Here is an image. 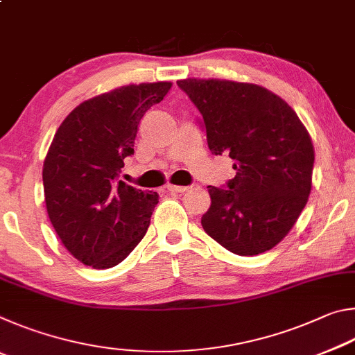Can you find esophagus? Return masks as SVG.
I'll list each match as a JSON object with an SVG mask.
<instances>
[{"mask_svg":"<svg viewBox=\"0 0 355 355\" xmlns=\"http://www.w3.org/2000/svg\"><path fill=\"white\" fill-rule=\"evenodd\" d=\"M167 189H169L171 192H186L189 188L188 186H175V184H169L167 186Z\"/></svg>","mask_w":355,"mask_h":355,"instance_id":"1","label":"esophagus"}]
</instances>
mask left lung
Returning a JSON list of instances; mask_svg holds the SVG:
<instances>
[{
  "mask_svg": "<svg viewBox=\"0 0 355 355\" xmlns=\"http://www.w3.org/2000/svg\"><path fill=\"white\" fill-rule=\"evenodd\" d=\"M177 84L197 106L213 155L233 159L225 188L208 186L202 227L236 255L271 250L309 202L315 148L305 125L279 95L252 83L186 78Z\"/></svg>",
  "mask_w": 355,
  "mask_h": 355,
  "instance_id": "obj_1",
  "label": "left lung"
}]
</instances>
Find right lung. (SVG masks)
I'll return each mask as SVG.
<instances>
[{"instance_id":"right-lung-1","label":"right lung","mask_w":355,"mask_h":355,"mask_svg":"<svg viewBox=\"0 0 355 355\" xmlns=\"http://www.w3.org/2000/svg\"><path fill=\"white\" fill-rule=\"evenodd\" d=\"M171 87L141 83L100 94L78 105L53 137L42 171L46 213L64 248L86 266H116L146 236L158 194L117 178L144 114Z\"/></svg>"}]
</instances>
